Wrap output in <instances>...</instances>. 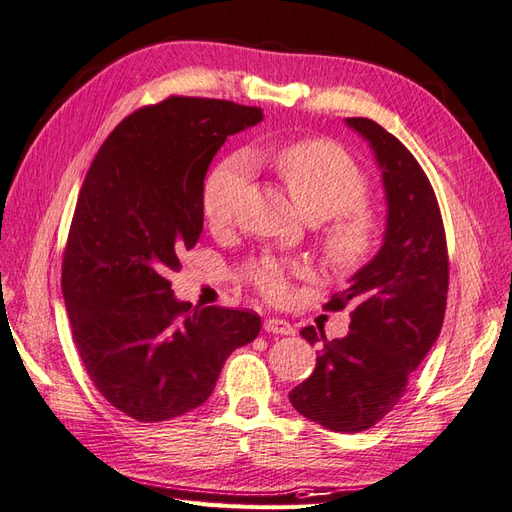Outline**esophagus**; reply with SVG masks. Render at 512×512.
Masks as SVG:
<instances>
[{
  "mask_svg": "<svg viewBox=\"0 0 512 512\" xmlns=\"http://www.w3.org/2000/svg\"><path fill=\"white\" fill-rule=\"evenodd\" d=\"M265 332H269V334H280V336H293V334H295V328H293L291 323L286 321V319L269 317V319L265 321Z\"/></svg>",
  "mask_w": 512,
  "mask_h": 512,
  "instance_id": "1",
  "label": "esophagus"
}]
</instances>
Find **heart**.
I'll return each mask as SVG.
<instances>
[{
    "label": "heart",
    "instance_id": "obj_1",
    "mask_svg": "<svg viewBox=\"0 0 512 512\" xmlns=\"http://www.w3.org/2000/svg\"><path fill=\"white\" fill-rule=\"evenodd\" d=\"M278 176L308 221H323L319 249L330 269L354 273L378 252L382 223L365 204L369 176L341 145L328 139H304L284 145L273 158ZM249 176V160L230 156L208 173L202 184V213L213 230L232 223L239 195ZM295 265L276 258H256L243 269L247 284L269 302L291 295Z\"/></svg>",
    "mask_w": 512,
    "mask_h": 512
}]
</instances>
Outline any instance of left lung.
I'll use <instances>...</instances> for the list:
<instances>
[{"instance_id":"left-lung-1","label":"left lung","mask_w":512,"mask_h":512,"mask_svg":"<svg viewBox=\"0 0 512 512\" xmlns=\"http://www.w3.org/2000/svg\"><path fill=\"white\" fill-rule=\"evenodd\" d=\"M376 152L389 219L384 245L326 310L350 306V334L326 341L323 328L302 336L323 343L313 376L289 393L299 415L332 432H360L389 415L441 332L450 258L439 202L417 158L367 117L347 119Z\"/></svg>"}]
</instances>
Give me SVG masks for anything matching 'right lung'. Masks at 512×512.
<instances>
[{
    "label": "right lung",
    "instance_id": "obj_1",
    "mask_svg": "<svg viewBox=\"0 0 512 512\" xmlns=\"http://www.w3.org/2000/svg\"><path fill=\"white\" fill-rule=\"evenodd\" d=\"M263 110L171 95L123 119L82 182L62 254V295L86 373L121 413L154 423L202 406L254 310L178 302L171 273L204 228L202 184L230 134Z\"/></svg>",
    "mask_w": 512,
    "mask_h": 512
}]
</instances>
